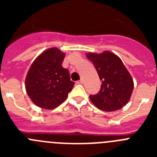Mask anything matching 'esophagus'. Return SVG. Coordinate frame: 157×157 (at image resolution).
I'll return each mask as SVG.
<instances>
[{"mask_svg": "<svg viewBox=\"0 0 157 157\" xmlns=\"http://www.w3.org/2000/svg\"><path fill=\"white\" fill-rule=\"evenodd\" d=\"M77 82L78 84H82V83H83V79L78 80V81H77V82Z\"/></svg>", "mask_w": 157, "mask_h": 157, "instance_id": "1", "label": "esophagus"}]
</instances>
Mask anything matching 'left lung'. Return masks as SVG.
<instances>
[{"label": "left lung", "mask_w": 157, "mask_h": 157, "mask_svg": "<svg viewBox=\"0 0 157 157\" xmlns=\"http://www.w3.org/2000/svg\"><path fill=\"white\" fill-rule=\"evenodd\" d=\"M86 56L102 81L98 94L90 96L94 105L105 112H113L127 105L132 94L134 82L120 58L109 51L100 54L89 52Z\"/></svg>", "instance_id": "left-lung-1"}]
</instances>
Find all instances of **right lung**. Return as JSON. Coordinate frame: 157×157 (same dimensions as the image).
Here are the masks:
<instances>
[{"label":"right lung","mask_w":157,"mask_h":157,"mask_svg":"<svg viewBox=\"0 0 157 157\" xmlns=\"http://www.w3.org/2000/svg\"><path fill=\"white\" fill-rule=\"evenodd\" d=\"M64 56L58 48H48L36 58L29 69L26 90L31 101L41 109H56L74 87L68 70L62 67Z\"/></svg>","instance_id":"obj_1"}]
</instances>
